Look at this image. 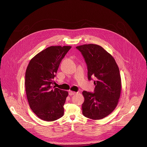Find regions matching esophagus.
Segmentation results:
<instances>
[{
    "label": "esophagus",
    "mask_w": 147,
    "mask_h": 147,
    "mask_svg": "<svg viewBox=\"0 0 147 147\" xmlns=\"http://www.w3.org/2000/svg\"><path fill=\"white\" fill-rule=\"evenodd\" d=\"M76 93L75 92H74V91H69V95L70 96H72V95H74Z\"/></svg>",
    "instance_id": "esophagus-1"
}]
</instances>
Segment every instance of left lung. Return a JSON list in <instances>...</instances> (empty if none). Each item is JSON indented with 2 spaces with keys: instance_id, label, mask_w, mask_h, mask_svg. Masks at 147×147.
Returning <instances> with one entry per match:
<instances>
[{
  "instance_id": "left-lung-1",
  "label": "left lung",
  "mask_w": 147,
  "mask_h": 147,
  "mask_svg": "<svg viewBox=\"0 0 147 147\" xmlns=\"http://www.w3.org/2000/svg\"><path fill=\"white\" fill-rule=\"evenodd\" d=\"M87 65L88 79L94 81V93L83 91V114L94 120L101 119L113 112L118 105L121 92L118 66L111 54L101 46L88 44L76 47Z\"/></svg>"
}]
</instances>
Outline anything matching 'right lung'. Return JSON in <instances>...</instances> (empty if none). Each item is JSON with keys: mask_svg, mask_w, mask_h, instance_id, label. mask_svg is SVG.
<instances>
[{"mask_svg": "<svg viewBox=\"0 0 147 147\" xmlns=\"http://www.w3.org/2000/svg\"><path fill=\"white\" fill-rule=\"evenodd\" d=\"M69 46H50L42 50L29 62L25 72V90L33 113L45 121H54L64 114L63 106L68 93L53 88L59 64Z\"/></svg>", "mask_w": 147, "mask_h": 147, "instance_id": "add662e5", "label": "right lung"}]
</instances>
